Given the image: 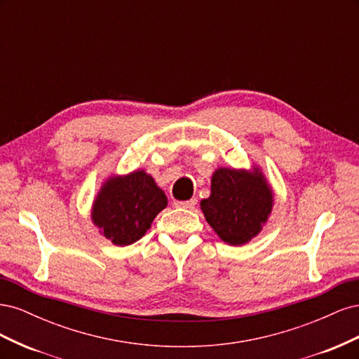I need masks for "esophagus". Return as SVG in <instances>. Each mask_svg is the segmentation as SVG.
Wrapping results in <instances>:
<instances>
[{
  "label": "esophagus",
  "mask_w": 359,
  "mask_h": 359,
  "mask_svg": "<svg viewBox=\"0 0 359 359\" xmlns=\"http://www.w3.org/2000/svg\"><path fill=\"white\" fill-rule=\"evenodd\" d=\"M198 203V199L193 198L190 201H186V202H175V206H178V208H186V210H193L194 206H196Z\"/></svg>",
  "instance_id": "34e87169"
}]
</instances>
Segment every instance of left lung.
I'll return each instance as SVG.
<instances>
[{"instance_id":"8db88e82","label":"left lung","mask_w":359,"mask_h":359,"mask_svg":"<svg viewBox=\"0 0 359 359\" xmlns=\"http://www.w3.org/2000/svg\"><path fill=\"white\" fill-rule=\"evenodd\" d=\"M273 205V189L257 166L252 170L219 168L201 210L222 241L244 245L262 231Z\"/></svg>"}]
</instances>
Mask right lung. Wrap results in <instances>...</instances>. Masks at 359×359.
<instances>
[{
  "label": "right lung",
  "mask_w": 359,
  "mask_h": 359,
  "mask_svg": "<svg viewBox=\"0 0 359 359\" xmlns=\"http://www.w3.org/2000/svg\"><path fill=\"white\" fill-rule=\"evenodd\" d=\"M168 198L145 170L107 178L93 202L91 219L115 245H130L142 238Z\"/></svg>",
  "instance_id": "1"
}]
</instances>
